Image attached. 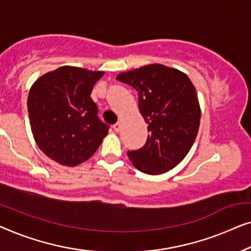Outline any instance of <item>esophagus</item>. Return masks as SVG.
I'll list each match as a JSON object with an SVG mask.
<instances>
[{"instance_id":"1","label":"esophagus","mask_w":251,"mask_h":251,"mask_svg":"<svg viewBox=\"0 0 251 251\" xmlns=\"http://www.w3.org/2000/svg\"><path fill=\"white\" fill-rule=\"evenodd\" d=\"M122 128H123V124H122L121 122L116 123V124L114 125V129L116 130V132H121Z\"/></svg>"}]
</instances>
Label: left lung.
<instances>
[{
  "label": "left lung",
  "mask_w": 251,
  "mask_h": 251,
  "mask_svg": "<svg viewBox=\"0 0 251 251\" xmlns=\"http://www.w3.org/2000/svg\"><path fill=\"white\" fill-rule=\"evenodd\" d=\"M116 78L139 92V110L149 130L146 146L127 151L134 167L149 175L176 167L189 153L200 126L199 100L188 75L151 63Z\"/></svg>",
  "instance_id": "left-lung-1"
}]
</instances>
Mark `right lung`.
<instances>
[{"label":"right lung","mask_w":251,"mask_h":251,"mask_svg":"<svg viewBox=\"0 0 251 251\" xmlns=\"http://www.w3.org/2000/svg\"><path fill=\"white\" fill-rule=\"evenodd\" d=\"M104 72L62 66L35 80L27 99L31 133L49 158L75 167L93 156L109 127L92 100L94 84Z\"/></svg>","instance_id":"1"}]
</instances>
